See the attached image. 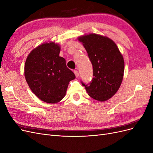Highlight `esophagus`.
Here are the masks:
<instances>
[{
  "label": "esophagus",
  "mask_w": 153,
  "mask_h": 153,
  "mask_svg": "<svg viewBox=\"0 0 153 153\" xmlns=\"http://www.w3.org/2000/svg\"><path fill=\"white\" fill-rule=\"evenodd\" d=\"M74 73H75V76H76V78L78 77V75H79V74H78V71L75 70V71H74Z\"/></svg>",
  "instance_id": "obj_1"
}]
</instances>
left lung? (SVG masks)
<instances>
[{"label": "left lung", "mask_w": 153, "mask_h": 153, "mask_svg": "<svg viewBox=\"0 0 153 153\" xmlns=\"http://www.w3.org/2000/svg\"><path fill=\"white\" fill-rule=\"evenodd\" d=\"M85 48L93 68V78L86 91L92 98L105 101L116 93L123 82L124 71L123 56L113 40L97 34L78 38Z\"/></svg>", "instance_id": "left-lung-1"}]
</instances>
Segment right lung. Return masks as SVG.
Returning <instances> with one entry per match:
<instances>
[{"label":"right lung","instance_id":"obj_1","mask_svg":"<svg viewBox=\"0 0 153 153\" xmlns=\"http://www.w3.org/2000/svg\"><path fill=\"white\" fill-rule=\"evenodd\" d=\"M60 51L59 44L44 43L31 51L25 63V78L30 90L48 103L61 101L69 82L75 78L67 68L65 59L59 56Z\"/></svg>","mask_w":153,"mask_h":153}]
</instances>
